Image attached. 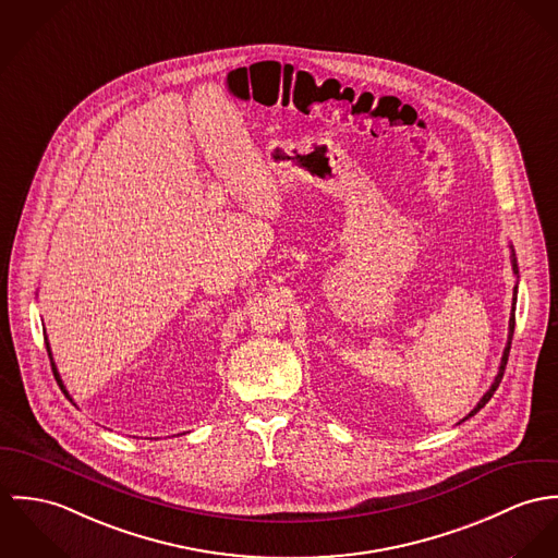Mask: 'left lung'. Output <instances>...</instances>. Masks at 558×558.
Wrapping results in <instances>:
<instances>
[{
	"mask_svg": "<svg viewBox=\"0 0 558 558\" xmlns=\"http://www.w3.org/2000/svg\"><path fill=\"white\" fill-rule=\"evenodd\" d=\"M511 267H513V274H518V260H515V254H513V250H511ZM515 293H518V284L513 287V304H515ZM513 327H515V314H513V310H511V316H509V336H507V347H505V351H502V357H500V366H498V374L495 376V383L490 385V389L482 396V400L477 402V407L464 417V420H469V417H473L480 409H484L486 404H488V400L495 396L496 387H498V383H500V378H502V374H505V366H507V357H509V349H511V338H513ZM462 420V422H464Z\"/></svg>",
	"mask_w": 558,
	"mask_h": 558,
	"instance_id": "8db88e82",
	"label": "left lung"
}]
</instances>
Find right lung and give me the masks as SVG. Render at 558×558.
I'll return each instance as SVG.
<instances>
[{"mask_svg": "<svg viewBox=\"0 0 558 558\" xmlns=\"http://www.w3.org/2000/svg\"><path fill=\"white\" fill-rule=\"evenodd\" d=\"M45 342H47V351H49V357H51V366H53V374H56V378H58V383H60V387H62L63 393H68V391H65V387H63L62 376H60V372H58V368H56V362H53V355H51V347H49V340L45 338Z\"/></svg>", "mask_w": 558, "mask_h": 558, "instance_id": "1", "label": "right lung"}]
</instances>
